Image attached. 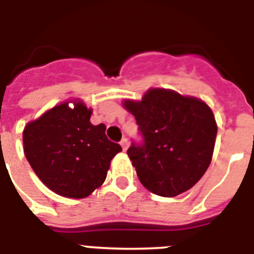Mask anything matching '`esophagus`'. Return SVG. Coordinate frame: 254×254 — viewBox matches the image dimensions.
Instances as JSON below:
<instances>
[{
  "label": "esophagus",
  "instance_id": "obj_1",
  "mask_svg": "<svg viewBox=\"0 0 254 254\" xmlns=\"http://www.w3.org/2000/svg\"><path fill=\"white\" fill-rule=\"evenodd\" d=\"M120 145H121V147H123L124 151H127V148L129 147V142H127V138H123V139H121Z\"/></svg>",
  "mask_w": 254,
  "mask_h": 254
}]
</instances>
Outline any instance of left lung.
<instances>
[{
  "label": "left lung",
  "mask_w": 254,
  "mask_h": 254,
  "mask_svg": "<svg viewBox=\"0 0 254 254\" xmlns=\"http://www.w3.org/2000/svg\"><path fill=\"white\" fill-rule=\"evenodd\" d=\"M124 107L143 138L127 148L142 185L175 197L197 184L210 166L218 130L210 107L164 88H150L141 102L125 100Z\"/></svg>",
  "instance_id": "1"
}]
</instances>
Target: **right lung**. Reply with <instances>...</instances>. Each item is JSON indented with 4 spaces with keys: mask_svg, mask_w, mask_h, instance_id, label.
Returning a JSON list of instances; mask_svg holds the SVG:
<instances>
[{
    "mask_svg": "<svg viewBox=\"0 0 254 254\" xmlns=\"http://www.w3.org/2000/svg\"><path fill=\"white\" fill-rule=\"evenodd\" d=\"M82 102L53 107L23 130L24 155L47 187L67 198H84L104 183L111 160L123 148L109 141L106 125L90 123Z\"/></svg>",
    "mask_w": 254,
    "mask_h": 254,
    "instance_id": "obj_1",
    "label": "right lung"
}]
</instances>
